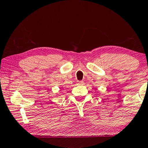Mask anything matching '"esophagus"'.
Masks as SVG:
<instances>
[{
	"label": "esophagus",
	"instance_id": "1",
	"mask_svg": "<svg viewBox=\"0 0 148 148\" xmlns=\"http://www.w3.org/2000/svg\"><path fill=\"white\" fill-rule=\"evenodd\" d=\"M84 84L83 81H78V84Z\"/></svg>",
	"mask_w": 148,
	"mask_h": 148
}]
</instances>
